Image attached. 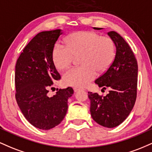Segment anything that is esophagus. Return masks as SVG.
I'll return each mask as SVG.
<instances>
[{"label": "esophagus", "mask_w": 152, "mask_h": 152, "mask_svg": "<svg viewBox=\"0 0 152 152\" xmlns=\"http://www.w3.org/2000/svg\"><path fill=\"white\" fill-rule=\"evenodd\" d=\"M81 89V88H77V87H74V91L75 92H76V91H78V90H80Z\"/></svg>", "instance_id": "esophagus-1"}]
</instances>
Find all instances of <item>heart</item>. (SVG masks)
Wrapping results in <instances>:
<instances>
[{
	"instance_id": "b5f03b06",
	"label": "heart",
	"mask_w": 152,
	"mask_h": 152,
	"mask_svg": "<svg viewBox=\"0 0 152 152\" xmlns=\"http://www.w3.org/2000/svg\"><path fill=\"white\" fill-rule=\"evenodd\" d=\"M66 46L57 43L52 51V59L59 70L69 68L74 56L80 55L82 65L66 71L63 76L66 84L83 87L96 76L97 71H104L111 65L115 56V45L108 36H101L94 31H81L69 34Z\"/></svg>"
}]
</instances>
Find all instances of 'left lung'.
Returning a JSON list of instances; mask_svg holds the SVG:
<instances>
[{
    "label": "left lung",
    "mask_w": 152,
    "mask_h": 152,
    "mask_svg": "<svg viewBox=\"0 0 152 152\" xmlns=\"http://www.w3.org/2000/svg\"><path fill=\"white\" fill-rule=\"evenodd\" d=\"M101 30V28H94ZM108 35L116 46V55L108 69L95 83L109 88L106 96L88 92L90 111L93 119L101 126L114 128L127 118L137 99L138 64L135 56L124 39L115 31Z\"/></svg>",
    "instance_id": "8db88e82"
}]
</instances>
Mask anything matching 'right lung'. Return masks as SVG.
<instances>
[{
  "label": "right lung",
  "mask_w": 152,
  "mask_h": 152,
  "mask_svg": "<svg viewBox=\"0 0 152 152\" xmlns=\"http://www.w3.org/2000/svg\"><path fill=\"white\" fill-rule=\"evenodd\" d=\"M61 30L43 31L26 45L15 65V99L27 121L36 128L48 130L63 121L68 110L71 87L59 89L52 97L48 88L61 76L52 59V51Z\"/></svg>",
  "instance_id": "right-lung-1"
}]
</instances>
